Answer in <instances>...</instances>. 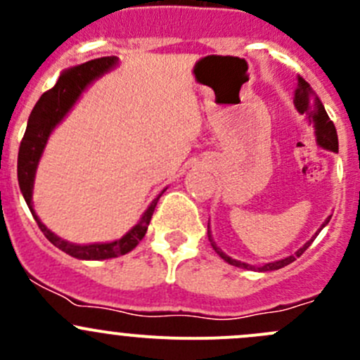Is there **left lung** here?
Wrapping results in <instances>:
<instances>
[{
  "label": "left lung",
  "mask_w": 360,
  "mask_h": 360,
  "mask_svg": "<svg viewBox=\"0 0 360 360\" xmlns=\"http://www.w3.org/2000/svg\"><path fill=\"white\" fill-rule=\"evenodd\" d=\"M294 106H296V110L300 115H307L308 122L314 123V129H315V137H317V144L321 148H324V150H329V151H335L338 153V134H336V127L335 123L329 120L328 112L324 110V104L321 103V99L317 97V94L311 90V86L308 85L307 82H304L301 76H297V86L296 90H294ZM329 219H331V216L326 217V221L322 223V226L319 228L317 233L314 235V237L310 238V240L307 242V244L303 245V248H300L296 250V252L291 254V256L284 257V259H278V261H271V263H266L263 264V266H252V264L249 263H244V261H238V259H233V257H230L228 254H224L223 250L217 248V244L214 242V237L212 233H210V226H207V237H209V242L210 245H212V249L216 250L217 254H219V257H223L224 261H226L228 264H233V266H238V268H244V270H257V271H271V270H281V268L288 266V264H291L296 257H300L301 254L304 252L311 245V242L315 240V237H317L319 233H321L322 228L326 226V224L329 223Z\"/></svg>",
  "instance_id": "8db88e82"
}]
</instances>
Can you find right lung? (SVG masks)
<instances>
[{
	"label": "right lung",
	"instance_id": "1",
	"mask_svg": "<svg viewBox=\"0 0 360 360\" xmlns=\"http://www.w3.org/2000/svg\"><path fill=\"white\" fill-rule=\"evenodd\" d=\"M118 66V57H101V59L89 60L79 66L69 68L66 71L60 72L59 79L56 85L43 94L36 106L32 108L31 116L27 120V129L22 137V143L19 148V158H17V177H19V186L22 191V197L27 203L29 210H31L32 217L38 223L39 230L43 231L46 238L56 245L57 249L64 250L69 256L76 257V259H111V257L123 256V254L130 252L146 235L148 226H150L151 216L155 212L158 198L162 193L155 198L153 202L148 205L141 219L137 221L136 226L132 230L127 231L122 238L112 242H97V244H72V242L64 240V238L57 237L53 231H50L38 214L34 212L32 207V188H34V177L38 163L41 160L43 151H45L46 143H49L50 134L53 132L57 125L66 118V115L72 110L76 101L82 97V94L89 89L94 83V79L101 78L103 75L110 72L111 69Z\"/></svg>",
	"mask_w": 360,
	"mask_h": 360
}]
</instances>
